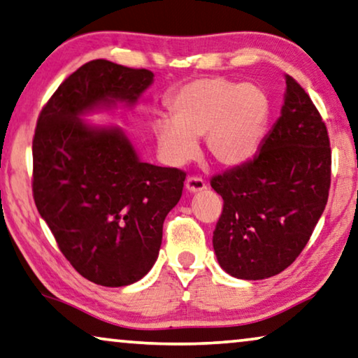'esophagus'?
Returning <instances> with one entry per match:
<instances>
[{"label": "esophagus", "mask_w": 358, "mask_h": 358, "mask_svg": "<svg viewBox=\"0 0 358 358\" xmlns=\"http://www.w3.org/2000/svg\"><path fill=\"white\" fill-rule=\"evenodd\" d=\"M185 186H186V191H188V193H199V191L207 188L206 181L201 177H188L185 181Z\"/></svg>", "instance_id": "esophagus-1"}]
</instances>
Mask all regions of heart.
<instances>
[{
  "instance_id": "obj_1",
  "label": "heart",
  "mask_w": 358,
  "mask_h": 358,
  "mask_svg": "<svg viewBox=\"0 0 358 358\" xmlns=\"http://www.w3.org/2000/svg\"><path fill=\"white\" fill-rule=\"evenodd\" d=\"M170 117L152 124L162 161L175 167L206 152L223 169L249 162L257 154L271 117V101L262 87L230 78L201 77L181 85L167 98Z\"/></svg>"
}]
</instances>
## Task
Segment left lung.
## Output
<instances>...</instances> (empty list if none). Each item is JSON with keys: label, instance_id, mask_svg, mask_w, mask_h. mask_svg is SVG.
Here are the masks:
<instances>
[{"label": "left lung", "instance_id": "1", "mask_svg": "<svg viewBox=\"0 0 358 358\" xmlns=\"http://www.w3.org/2000/svg\"><path fill=\"white\" fill-rule=\"evenodd\" d=\"M281 115L249 162L210 180L223 210L213 250L227 273L264 280L302 252L328 202L331 148L310 96L286 76Z\"/></svg>", "mask_w": 358, "mask_h": 358}]
</instances>
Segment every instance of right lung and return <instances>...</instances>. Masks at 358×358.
<instances>
[{
    "label": "right lung",
    "mask_w": 358,
    "mask_h": 358,
    "mask_svg": "<svg viewBox=\"0 0 358 358\" xmlns=\"http://www.w3.org/2000/svg\"><path fill=\"white\" fill-rule=\"evenodd\" d=\"M152 77L148 69L90 61L64 80L36 120V209L64 257L101 286L131 285L152 268L186 173L141 162L120 128L80 117L119 101L135 104Z\"/></svg>",
    "instance_id": "obj_1"
}]
</instances>
